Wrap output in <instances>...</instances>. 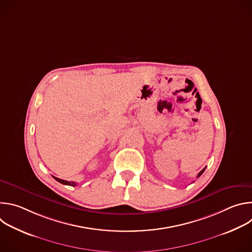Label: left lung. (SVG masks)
<instances>
[{
  "label": "left lung",
  "instance_id": "1",
  "mask_svg": "<svg viewBox=\"0 0 252 252\" xmlns=\"http://www.w3.org/2000/svg\"><path fill=\"white\" fill-rule=\"evenodd\" d=\"M204 170H205V167H204V168H203V169H202V170H201V171H200V172L197 174V177H199V176H200V175L203 173V171H204Z\"/></svg>",
  "mask_w": 252,
  "mask_h": 252
}]
</instances>
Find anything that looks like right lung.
Here are the masks:
<instances>
[{
  "label": "right lung",
  "instance_id": "1",
  "mask_svg": "<svg viewBox=\"0 0 252 252\" xmlns=\"http://www.w3.org/2000/svg\"><path fill=\"white\" fill-rule=\"evenodd\" d=\"M57 182H59V183H61V184H63V185H65V186H70V187H76L77 186V184L76 183H74V182H66V181H63V179H61V178H58V177H56V176H53Z\"/></svg>",
  "mask_w": 252,
  "mask_h": 252
}]
</instances>
